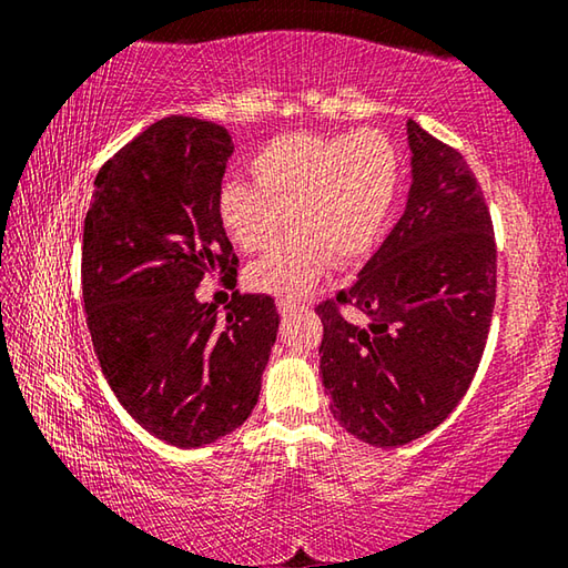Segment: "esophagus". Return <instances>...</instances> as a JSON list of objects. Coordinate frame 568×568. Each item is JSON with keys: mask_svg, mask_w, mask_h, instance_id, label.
I'll use <instances>...</instances> for the list:
<instances>
[{"mask_svg": "<svg viewBox=\"0 0 568 568\" xmlns=\"http://www.w3.org/2000/svg\"><path fill=\"white\" fill-rule=\"evenodd\" d=\"M277 311H281V315H285V318H287V315L303 311V305L295 303V301H287V297H281V301H277Z\"/></svg>", "mask_w": 568, "mask_h": 568, "instance_id": "obj_1", "label": "esophagus"}]
</instances>
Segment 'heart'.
<instances>
[{
	"label": "heart",
	"mask_w": 568,
	"mask_h": 568,
	"mask_svg": "<svg viewBox=\"0 0 568 568\" xmlns=\"http://www.w3.org/2000/svg\"><path fill=\"white\" fill-rule=\"evenodd\" d=\"M253 185L230 182L217 197L227 237L245 250L273 253L250 265L255 291L301 297L328 257L345 265L378 237L398 185V152L381 130L348 134H283L250 160Z\"/></svg>",
	"instance_id": "obj_1"
}]
</instances>
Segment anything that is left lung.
<instances>
[{"instance_id": "1", "label": "left lung", "mask_w": 568, "mask_h": 568, "mask_svg": "<svg viewBox=\"0 0 568 568\" xmlns=\"http://www.w3.org/2000/svg\"><path fill=\"white\" fill-rule=\"evenodd\" d=\"M403 215L358 277L318 305L321 378L351 436L396 448L448 418L474 381L496 303V245L484 192L460 152L406 122ZM351 304L369 318L341 316Z\"/></svg>"}]
</instances>
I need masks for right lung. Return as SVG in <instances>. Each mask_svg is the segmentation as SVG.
I'll return each instance as SVG.
<instances>
[{"mask_svg":"<svg viewBox=\"0 0 568 568\" xmlns=\"http://www.w3.org/2000/svg\"><path fill=\"white\" fill-rule=\"evenodd\" d=\"M233 138L220 124H150L104 162L82 233V295L102 376L122 408L178 448L215 444L261 396L281 325L271 295H233L225 318L203 277L235 285L217 215Z\"/></svg>","mask_w":568,"mask_h":568,"instance_id":"add662e5","label":"right lung"}]
</instances>
